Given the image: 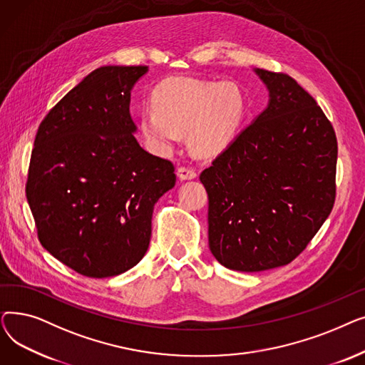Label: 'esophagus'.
<instances>
[{
    "mask_svg": "<svg viewBox=\"0 0 365 365\" xmlns=\"http://www.w3.org/2000/svg\"><path fill=\"white\" fill-rule=\"evenodd\" d=\"M176 173L180 180H192L197 178V171L190 167H179Z\"/></svg>",
    "mask_w": 365,
    "mask_h": 365,
    "instance_id": "esophagus-1",
    "label": "esophagus"
}]
</instances>
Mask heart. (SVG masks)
<instances>
[{
	"mask_svg": "<svg viewBox=\"0 0 365 365\" xmlns=\"http://www.w3.org/2000/svg\"><path fill=\"white\" fill-rule=\"evenodd\" d=\"M152 108L140 112L148 145L160 153L175 146L180 133L201 155H216L235 138L245 115V96L234 81L171 76L152 91Z\"/></svg>",
	"mask_w": 365,
	"mask_h": 365,
	"instance_id": "obj_1",
	"label": "heart"
}]
</instances>
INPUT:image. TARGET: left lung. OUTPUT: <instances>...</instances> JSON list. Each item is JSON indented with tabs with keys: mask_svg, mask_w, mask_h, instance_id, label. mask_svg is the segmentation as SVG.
Returning <instances> with one entry per match:
<instances>
[{
	"mask_svg": "<svg viewBox=\"0 0 365 365\" xmlns=\"http://www.w3.org/2000/svg\"><path fill=\"white\" fill-rule=\"evenodd\" d=\"M269 105L205 168L208 245L227 269L260 272L293 262L331 213L336 133L290 75L256 69Z\"/></svg>",
	"mask_w": 365,
	"mask_h": 365,
	"instance_id": "obj_1",
	"label": "left lung"
}]
</instances>
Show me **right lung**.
I'll return each mask as SVG.
<instances>
[{
	"mask_svg": "<svg viewBox=\"0 0 365 365\" xmlns=\"http://www.w3.org/2000/svg\"><path fill=\"white\" fill-rule=\"evenodd\" d=\"M148 66H102L38 127L26 198L38 240L75 272L120 275L150 241L155 202L176 183L171 161L134 138L130 91Z\"/></svg>",
	"mask_w": 365,
	"mask_h": 365,
	"instance_id": "1",
	"label": "right lung"
}]
</instances>
